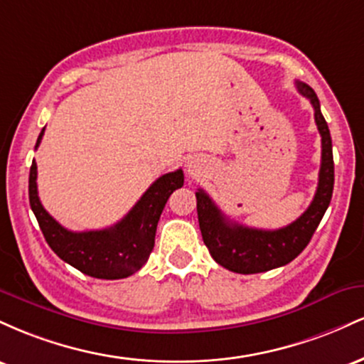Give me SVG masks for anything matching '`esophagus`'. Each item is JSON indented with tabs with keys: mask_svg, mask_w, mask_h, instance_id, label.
Masks as SVG:
<instances>
[{
	"mask_svg": "<svg viewBox=\"0 0 364 364\" xmlns=\"http://www.w3.org/2000/svg\"><path fill=\"white\" fill-rule=\"evenodd\" d=\"M186 169H188V173H190V174H196V173H198V171H200L198 166H196L195 162H188Z\"/></svg>",
	"mask_w": 364,
	"mask_h": 364,
	"instance_id": "34e87169",
	"label": "esophagus"
}]
</instances>
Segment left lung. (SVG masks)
<instances>
[{"mask_svg":"<svg viewBox=\"0 0 364 364\" xmlns=\"http://www.w3.org/2000/svg\"><path fill=\"white\" fill-rule=\"evenodd\" d=\"M298 92L310 99L315 109V123L321 136V164L318 186L310 207L294 223L275 231L255 229L232 223L212 202L205 191H196V212L203 243L212 258L224 269L236 274H258L277 269L294 260L310 243L321 217L328 208L333 191V156L332 139L320 111V101L315 90L303 82H296Z\"/></svg>","mask_w":364,"mask_h":364,"instance_id":"8db88e82","label":"left lung"}]
</instances>
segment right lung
I'll return each mask as SVG.
<instances>
[{"instance_id": "add662e5", "label": "right lung", "mask_w": 364, "mask_h": 364, "mask_svg": "<svg viewBox=\"0 0 364 364\" xmlns=\"http://www.w3.org/2000/svg\"><path fill=\"white\" fill-rule=\"evenodd\" d=\"M44 128L36 149L43 140ZM183 171L168 173L150 185L118 224L99 231L73 232L46 212L37 195V164L31 166L28 200L41 231L51 250L63 262L95 279H124L145 265L154 250L157 223L174 190L183 186Z\"/></svg>"}]
</instances>
